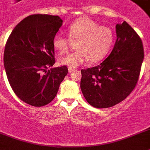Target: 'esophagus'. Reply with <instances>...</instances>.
Instances as JSON below:
<instances>
[{
  "instance_id": "obj_1",
  "label": "esophagus",
  "mask_w": 150,
  "mask_h": 150,
  "mask_svg": "<svg viewBox=\"0 0 150 150\" xmlns=\"http://www.w3.org/2000/svg\"><path fill=\"white\" fill-rule=\"evenodd\" d=\"M74 70H75V69H74V68H68V71H69V73H72L74 72Z\"/></svg>"
}]
</instances>
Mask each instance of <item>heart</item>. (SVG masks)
Instances as JSON below:
<instances>
[{"label": "heart", "mask_w": 150, "mask_h": 150, "mask_svg": "<svg viewBox=\"0 0 150 150\" xmlns=\"http://www.w3.org/2000/svg\"><path fill=\"white\" fill-rule=\"evenodd\" d=\"M69 38L57 34L53 38V46L60 54L67 52L70 40H77V50L59 60L60 65L76 68L89 60L98 62L108 54L113 43L114 35L110 28L100 26L88 17H81L68 27Z\"/></svg>", "instance_id": "obj_1"}]
</instances>
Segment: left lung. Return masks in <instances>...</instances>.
<instances>
[{
    "instance_id": "8db88e82",
    "label": "left lung",
    "mask_w": 150,
    "mask_h": 150,
    "mask_svg": "<svg viewBox=\"0 0 150 150\" xmlns=\"http://www.w3.org/2000/svg\"><path fill=\"white\" fill-rule=\"evenodd\" d=\"M117 40L110 54L94 67L81 70L80 88L96 108H108L127 98L135 88L144 58L140 38L126 21L116 25Z\"/></svg>"
}]
</instances>
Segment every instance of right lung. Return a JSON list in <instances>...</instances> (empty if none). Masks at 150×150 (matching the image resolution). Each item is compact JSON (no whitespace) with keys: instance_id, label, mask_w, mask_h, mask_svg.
Here are the masks:
<instances>
[{"instance_id":"obj_1","label":"right lung","mask_w":150,"mask_h":150,"mask_svg":"<svg viewBox=\"0 0 150 150\" xmlns=\"http://www.w3.org/2000/svg\"><path fill=\"white\" fill-rule=\"evenodd\" d=\"M58 16L33 14L13 28L6 43L4 64L11 88L22 101L43 106L54 100L68 73L55 63L53 38L62 26Z\"/></svg>"}]
</instances>
